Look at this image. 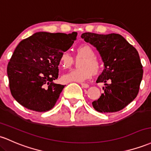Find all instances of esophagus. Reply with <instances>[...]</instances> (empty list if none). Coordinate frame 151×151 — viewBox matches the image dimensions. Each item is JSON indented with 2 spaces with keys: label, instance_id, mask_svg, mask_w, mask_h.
I'll return each mask as SVG.
<instances>
[{
  "label": "esophagus",
  "instance_id": "esophagus-1",
  "mask_svg": "<svg viewBox=\"0 0 151 151\" xmlns=\"http://www.w3.org/2000/svg\"><path fill=\"white\" fill-rule=\"evenodd\" d=\"M81 86H82V87H83V88H88L89 87V84L86 83H81Z\"/></svg>",
  "mask_w": 151,
  "mask_h": 151
}]
</instances>
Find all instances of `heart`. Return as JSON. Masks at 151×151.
Instances as JSON below:
<instances>
[{"label": "heart", "mask_w": 151, "mask_h": 151, "mask_svg": "<svg viewBox=\"0 0 151 151\" xmlns=\"http://www.w3.org/2000/svg\"><path fill=\"white\" fill-rule=\"evenodd\" d=\"M77 57H84L78 64L79 69H74L64 74L62 79L65 82H83L97 74L100 70V63L95 57L93 48L88 44H81L76 49ZM74 59L67 51H63L59 57V62L64 69H68L72 65Z\"/></svg>", "instance_id": "1"}]
</instances>
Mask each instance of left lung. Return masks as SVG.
Segmentation results:
<instances>
[{"instance_id": "1", "label": "left lung", "mask_w": 151, "mask_h": 151, "mask_svg": "<svg viewBox=\"0 0 151 151\" xmlns=\"http://www.w3.org/2000/svg\"><path fill=\"white\" fill-rule=\"evenodd\" d=\"M81 37L97 49L105 66L97 83L106 86L100 98L92 102L94 110L105 113L122 110L137 97L143 78L138 52L120 34L86 32Z\"/></svg>"}]
</instances>
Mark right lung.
I'll return each instance as SVG.
<instances>
[{
	"mask_svg": "<svg viewBox=\"0 0 151 151\" xmlns=\"http://www.w3.org/2000/svg\"><path fill=\"white\" fill-rule=\"evenodd\" d=\"M77 32H37L16 46L7 67L11 94L29 110L46 112L55 105L65 87L56 84L59 59L76 40Z\"/></svg>",
	"mask_w": 151,
	"mask_h": 151,
	"instance_id": "obj_1",
	"label": "right lung"
}]
</instances>
